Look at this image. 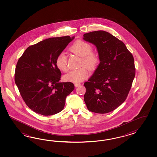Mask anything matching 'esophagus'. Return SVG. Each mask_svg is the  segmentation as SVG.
I'll list each match as a JSON object with an SVG mask.
<instances>
[{
    "instance_id": "34e87169",
    "label": "esophagus",
    "mask_w": 157,
    "mask_h": 157,
    "mask_svg": "<svg viewBox=\"0 0 157 157\" xmlns=\"http://www.w3.org/2000/svg\"><path fill=\"white\" fill-rule=\"evenodd\" d=\"M75 86L77 87H78V86H81V84L80 83H75Z\"/></svg>"
}]
</instances>
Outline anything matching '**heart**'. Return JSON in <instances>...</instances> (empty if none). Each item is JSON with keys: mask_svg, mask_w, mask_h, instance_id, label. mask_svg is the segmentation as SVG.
Masks as SVG:
<instances>
[{"mask_svg": "<svg viewBox=\"0 0 157 157\" xmlns=\"http://www.w3.org/2000/svg\"><path fill=\"white\" fill-rule=\"evenodd\" d=\"M70 50L82 57L81 66H86L90 69H94L98 65L99 56L97 53L92 51L93 46L90 43L83 40H78L72 45ZM55 63L59 70L63 72L67 71V60L64 53L59 54ZM88 75V70L86 67L83 66L68 72L64 76L63 79L66 82L78 83L84 81Z\"/></svg>", "mask_w": 157, "mask_h": 157, "instance_id": "heart-1", "label": "heart"}]
</instances>
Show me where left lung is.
I'll return each instance as SVG.
<instances>
[{
  "label": "left lung",
  "mask_w": 157,
  "mask_h": 157,
  "mask_svg": "<svg viewBox=\"0 0 157 157\" xmlns=\"http://www.w3.org/2000/svg\"><path fill=\"white\" fill-rule=\"evenodd\" d=\"M97 47L100 63L84 83V101L89 110L110 112L126 100L135 76L134 59L125 45L109 33L98 30L83 35Z\"/></svg>",
  "instance_id": "8db88e82"
}]
</instances>
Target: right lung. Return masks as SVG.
Returning <instances> with one entry per match:
<instances>
[{
	"mask_svg": "<svg viewBox=\"0 0 157 157\" xmlns=\"http://www.w3.org/2000/svg\"><path fill=\"white\" fill-rule=\"evenodd\" d=\"M74 36L47 38L29 47L19 58L15 82L25 104L43 116L61 112L74 89L71 82H60L62 73L56 59Z\"/></svg>",
	"mask_w": 157,
	"mask_h": 157,
	"instance_id": "obj_1",
	"label": "right lung"
}]
</instances>
